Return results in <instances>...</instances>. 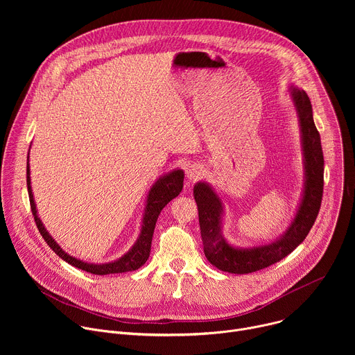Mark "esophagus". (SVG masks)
<instances>
[{"mask_svg":"<svg viewBox=\"0 0 355 355\" xmlns=\"http://www.w3.org/2000/svg\"><path fill=\"white\" fill-rule=\"evenodd\" d=\"M202 175H204V167H200L199 164H192L187 168V177L189 180H198Z\"/></svg>","mask_w":355,"mask_h":355,"instance_id":"34e87169","label":"esophagus"}]
</instances>
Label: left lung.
<instances>
[{"label": "left lung", "instance_id": "8db88e82", "mask_svg": "<svg viewBox=\"0 0 355 355\" xmlns=\"http://www.w3.org/2000/svg\"><path fill=\"white\" fill-rule=\"evenodd\" d=\"M291 96L300 123L306 181L297 214L281 239L271 244L251 248H237L230 245L220 232V218L223 212L220 198L205 182H198L193 187L204 252L212 266L225 272L250 274L281 261L306 239L319 215L324 171L320 135L313 122L312 104L308 94L303 89L292 87Z\"/></svg>", "mask_w": 355, "mask_h": 355}]
</instances>
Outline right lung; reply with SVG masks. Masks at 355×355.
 <instances>
[{"label": "right lung", "mask_w": 355, "mask_h": 355, "mask_svg": "<svg viewBox=\"0 0 355 355\" xmlns=\"http://www.w3.org/2000/svg\"><path fill=\"white\" fill-rule=\"evenodd\" d=\"M29 156V155H28ZM29 157H28V167H26V185H28V193H29V202H31V209L36 222V226L47 243V245L52 248L56 254L63 259L66 263L71 264L76 268H80L83 271L95 274V275H107V274H122L128 271H135L140 268L148 259L150 256V248H151V239H153L155 227L157 218L162 212V209L168 204L171 199L180 195L182 191V182H184V173L181 170H175L160 180L150 188L148 195H147V205L143 216V225L140 230V236L133 244V247L126 252L123 257H121L116 261L107 263V264H88L81 260H77L71 256H69L66 251L60 248V245L52 239V236L49 234V232L44 229L43 223L37 218V211L36 205L33 200V193L31 188V173H29Z\"/></svg>", "instance_id": "right-lung-1"}]
</instances>
